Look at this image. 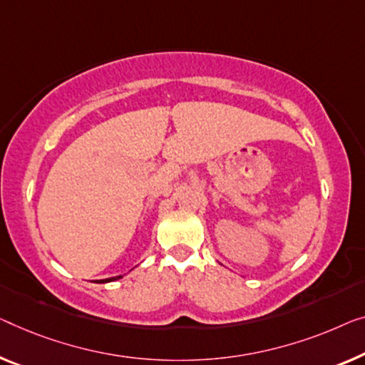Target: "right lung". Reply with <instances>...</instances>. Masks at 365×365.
Returning a JSON list of instances; mask_svg holds the SVG:
<instances>
[{"instance_id":"obj_1","label":"right lung","mask_w":365,"mask_h":365,"mask_svg":"<svg viewBox=\"0 0 365 365\" xmlns=\"http://www.w3.org/2000/svg\"><path fill=\"white\" fill-rule=\"evenodd\" d=\"M119 279H123V277H121V275H118V277H111V279L100 280V284H106V282H114V280H119Z\"/></svg>"}]
</instances>
